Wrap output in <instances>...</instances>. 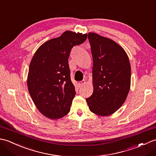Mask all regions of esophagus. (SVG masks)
<instances>
[{
	"label": "esophagus",
	"mask_w": 156,
	"mask_h": 156,
	"mask_svg": "<svg viewBox=\"0 0 156 156\" xmlns=\"http://www.w3.org/2000/svg\"><path fill=\"white\" fill-rule=\"evenodd\" d=\"M86 83V81L85 80H82V81H80L78 82V85L80 86V87H82L84 84Z\"/></svg>",
	"instance_id": "esophagus-1"
}]
</instances>
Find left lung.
Masks as SVG:
<instances>
[{
	"instance_id": "8db88e82",
	"label": "left lung",
	"mask_w": 156,
	"mask_h": 156,
	"mask_svg": "<svg viewBox=\"0 0 156 156\" xmlns=\"http://www.w3.org/2000/svg\"><path fill=\"white\" fill-rule=\"evenodd\" d=\"M93 67V93L87 102L90 111L108 116L124 103L131 87V65L127 53L112 39L95 33L88 36Z\"/></svg>"
}]
</instances>
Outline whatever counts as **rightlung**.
Here are the masks:
<instances>
[{
	"mask_svg": "<svg viewBox=\"0 0 156 156\" xmlns=\"http://www.w3.org/2000/svg\"><path fill=\"white\" fill-rule=\"evenodd\" d=\"M87 38V34L66 31L43 44L33 56L27 80L28 90L45 117L58 119L70 111L76 92L70 79L69 53Z\"/></svg>",
	"mask_w": 156,
	"mask_h": 156,
	"instance_id": "obj_1",
	"label": "right lung"
}]
</instances>
